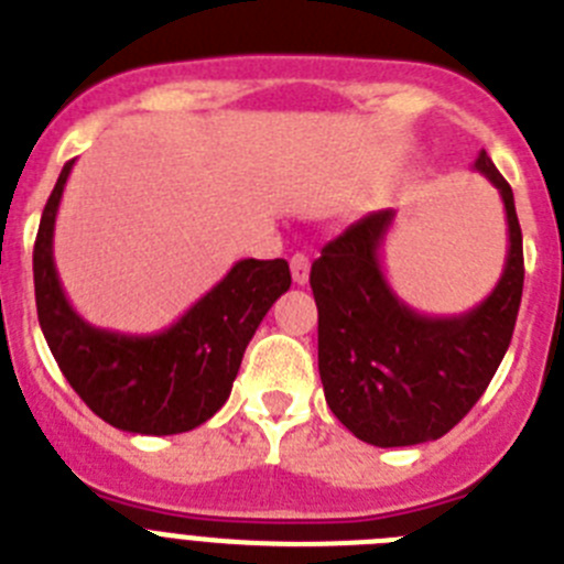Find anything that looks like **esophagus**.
<instances>
[{"instance_id": "34e87169", "label": "esophagus", "mask_w": 564, "mask_h": 564, "mask_svg": "<svg viewBox=\"0 0 564 564\" xmlns=\"http://www.w3.org/2000/svg\"><path fill=\"white\" fill-rule=\"evenodd\" d=\"M289 267H292V281H295L297 286H303V283L310 281L312 263H310V258H306V254H303V252L292 254V261H289Z\"/></svg>"}]
</instances>
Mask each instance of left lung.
Returning a JSON list of instances; mask_svg holds the SVG:
<instances>
[{"label": "left lung", "mask_w": 564, "mask_h": 564, "mask_svg": "<svg viewBox=\"0 0 564 564\" xmlns=\"http://www.w3.org/2000/svg\"><path fill=\"white\" fill-rule=\"evenodd\" d=\"M502 195L508 258L486 301L454 317H429L394 295L380 247L394 213H369L312 263L317 369L332 414L380 448L440 440L471 411L511 343L522 301V229L508 181L486 150L474 161Z\"/></svg>", "instance_id": "obj_1"}]
</instances>
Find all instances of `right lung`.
<instances>
[{"label":"right lung","mask_w":564,"mask_h":564,"mask_svg":"<svg viewBox=\"0 0 564 564\" xmlns=\"http://www.w3.org/2000/svg\"><path fill=\"white\" fill-rule=\"evenodd\" d=\"M70 170L67 161L33 247L36 312L47 346L73 391L105 423L150 437L193 431L227 403L254 329L292 286L289 263L238 261L218 286L155 335L99 329L73 310L53 263V227Z\"/></svg>","instance_id":"obj_1"}]
</instances>
